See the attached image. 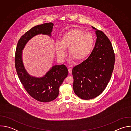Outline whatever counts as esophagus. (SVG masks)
Returning a JSON list of instances; mask_svg holds the SVG:
<instances>
[{
    "instance_id": "obj_1",
    "label": "esophagus",
    "mask_w": 131,
    "mask_h": 131,
    "mask_svg": "<svg viewBox=\"0 0 131 131\" xmlns=\"http://www.w3.org/2000/svg\"><path fill=\"white\" fill-rule=\"evenodd\" d=\"M68 72H69V73H71V72H72V69H71V68H69V69H68Z\"/></svg>"
}]
</instances>
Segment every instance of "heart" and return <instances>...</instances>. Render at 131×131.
Instances as JSON below:
<instances>
[{
	"mask_svg": "<svg viewBox=\"0 0 131 131\" xmlns=\"http://www.w3.org/2000/svg\"><path fill=\"white\" fill-rule=\"evenodd\" d=\"M93 44L94 38L91 33L72 28L63 35L60 42H56L55 49L58 59L61 61L64 59L66 48H68L70 56L76 61H80L89 55Z\"/></svg>",
	"mask_w": 131,
	"mask_h": 131,
	"instance_id": "heart-1",
	"label": "heart"
}]
</instances>
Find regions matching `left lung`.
Listing matches in <instances>:
<instances>
[{
	"label": "left lung",
	"mask_w": 131,
	"mask_h": 131,
	"mask_svg": "<svg viewBox=\"0 0 131 131\" xmlns=\"http://www.w3.org/2000/svg\"><path fill=\"white\" fill-rule=\"evenodd\" d=\"M97 39L88 58L72 70L73 89L76 95L83 100L100 95L107 86L115 64V53L107 36L95 27Z\"/></svg>",
	"instance_id": "obj_1"
}]
</instances>
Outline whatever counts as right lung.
<instances>
[{
  "label": "right lung",
  "mask_w": 131,
  "mask_h": 131,
  "mask_svg": "<svg viewBox=\"0 0 131 131\" xmlns=\"http://www.w3.org/2000/svg\"><path fill=\"white\" fill-rule=\"evenodd\" d=\"M53 25V23L50 22L31 28L22 36L15 51V66L18 78L28 94L41 102H51L58 96L59 88L68 75V69L64 65H55L42 77L31 76L23 65L22 50L28 41L36 35L41 34L51 36Z\"/></svg>",
  "instance_id": "obj_1"
}]
</instances>
